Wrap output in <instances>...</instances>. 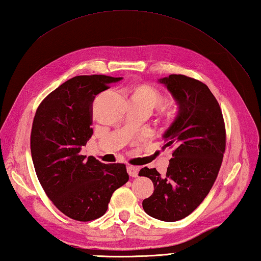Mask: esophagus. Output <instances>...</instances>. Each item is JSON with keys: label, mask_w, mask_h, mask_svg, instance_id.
Masks as SVG:
<instances>
[{"label": "esophagus", "mask_w": 261, "mask_h": 261, "mask_svg": "<svg viewBox=\"0 0 261 261\" xmlns=\"http://www.w3.org/2000/svg\"><path fill=\"white\" fill-rule=\"evenodd\" d=\"M127 174H129L131 177H137L138 174H139V168L135 167V166H127Z\"/></svg>", "instance_id": "1"}]
</instances>
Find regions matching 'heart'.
Listing matches in <instances>:
<instances>
[{
  "label": "heart",
  "mask_w": 261,
  "mask_h": 261,
  "mask_svg": "<svg viewBox=\"0 0 261 261\" xmlns=\"http://www.w3.org/2000/svg\"><path fill=\"white\" fill-rule=\"evenodd\" d=\"M125 98L129 105H135L146 109L149 113L153 108L157 107L160 101L159 93L148 84H135L125 90ZM163 113L167 119H173L176 114V107L173 103H167L163 107Z\"/></svg>",
  "instance_id": "1"
}]
</instances>
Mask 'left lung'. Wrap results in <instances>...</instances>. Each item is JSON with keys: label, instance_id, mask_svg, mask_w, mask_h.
Wrapping results in <instances>:
<instances>
[{"label": "left lung", "instance_id": "obj_1", "mask_svg": "<svg viewBox=\"0 0 261 261\" xmlns=\"http://www.w3.org/2000/svg\"><path fill=\"white\" fill-rule=\"evenodd\" d=\"M158 83L167 88L178 108L163 135V148L175 150L166 176L156 168L139 171L152 180L154 188L142 207L154 219L175 222L190 215L212 188L225 150V127L218 101L202 82L173 74Z\"/></svg>", "mask_w": 261, "mask_h": 261}]
</instances>
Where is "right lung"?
Wrapping results in <instances>:
<instances>
[{
    "instance_id": "right-lung-1",
    "label": "right lung",
    "mask_w": 261,
    "mask_h": 261,
    "mask_svg": "<svg viewBox=\"0 0 261 261\" xmlns=\"http://www.w3.org/2000/svg\"><path fill=\"white\" fill-rule=\"evenodd\" d=\"M121 80L73 77L43 99L33 119L30 146L37 177L55 206L70 219L101 218L114 191L129 180L125 165H107L81 153L93 135L94 98Z\"/></svg>"
}]
</instances>
